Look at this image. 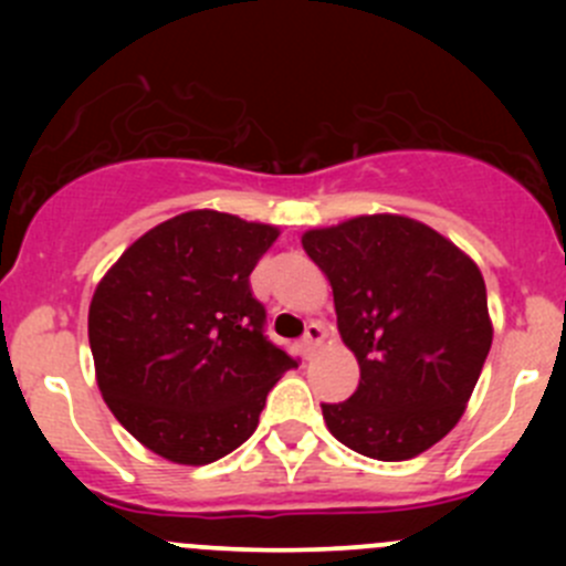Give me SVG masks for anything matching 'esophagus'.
Wrapping results in <instances>:
<instances>
[{"instance_id":"1","label":"esophagus","mask_w":566,"mask_h":566,"mask_svg":"<svg viewBox=\"0 0 566 566\" xmlns=\"http://www.w3.org/2000/svg\"><path fill=\"white\" fill-rule=\"evenodd\" d=\"M323 339H325V328H323V325H319V323L306 325V334H304V339H301V347H304L306 356H312V353L317 350V345Z\"/></svg>"}]
</instances>
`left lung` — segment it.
Wrapping results in <instances>:
<instances>
[{
	"label": "left lung",
	"mask_w": 566,
	"mask_h": 566,
	"mask_svg": "<svg viewBox=\"0 0 566 566\" xmlns=\"http://www.w3.org/2000/svg\"><path fill=\"white\" fill-rule=\"evenodd\" d=\"M301 243L328 276L342 342L361 369L347 402L323 405L331 436L384 462L436 447L465 413L493 342L476 262L397 213L306 230Z\"/></svg>",
	"instance_id": "1"
}]
</instances>
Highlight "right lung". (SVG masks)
<instances>
[{
  "mask_svg": "<svg viewBox=\"0 0 566 566\" xmlns=\"http://www.w3.org/2000/svg\"><path fill=\"white\" fill-rule=\"evenodd\" d=\"M279 227L188 210L130 243L90 301L95 380L119 424L158 458L208 465L260 424L298 367L268 342L249 276Z\"/></svg>",
  "mask_w": 566,
  "mask_h": 566,
  "instance_id": "right-lung-1",
  "label": "right lung"
}]
</instances>
